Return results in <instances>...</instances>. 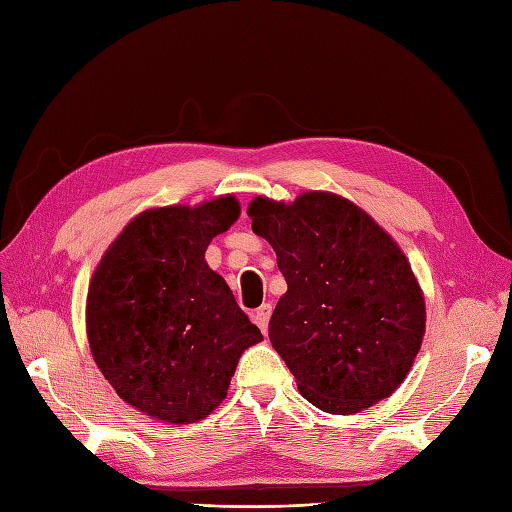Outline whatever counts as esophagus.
I'll return each instance as SVG.
<instances>
[{
    "label": "esophagus",
    "mask_w": 512,
    "mask_h": 512,
    "mask_svg": "<svg viewBox=\"0 0 512 512\" xmlns=\"http://www.w3.org/2000/svg\"><path fill=\"white\" fill-rule=\"evenodd\" d=\"M271 314H273V307H271L269 303H262V305L256 309V312H254V316H252V320L258 324V329H260L262 333H267Z\"/></svg>",
    "instance_id": "34e87169"
}]
</instances>
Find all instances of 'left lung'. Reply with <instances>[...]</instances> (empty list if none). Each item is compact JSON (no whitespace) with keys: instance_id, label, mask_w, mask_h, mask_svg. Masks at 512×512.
I'll list each match as a JSON object with an SVG mask.
<instances>
[{"instance_id":"1","label":"left lung","mask_w":512,"mask_h":512,"mask_svg":"<svg viewBox=\"0 0 512 512\" xmlns=\"http://www.w3.org/2000/svg\"><path fill=\"white\" fill-rule=\"evenodd\" d=\"M247 215L288 284L269 339L301 395L331 414L389 397L425 335L423 290L389 232L331 192H305L290 205L258 196Z\"/></svg>"}]
</instances>
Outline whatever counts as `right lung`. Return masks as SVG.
<instances>
[{
  "label": "right lung",
  "instance_id": "1",
  "mask_svg": "<svg viewBox=\"0 0 512 512\" xmlns=\"http://www.w3.org/2000/svg\"><path fill=\"white\" fill-rule=\"evenodd\" d=\"M235 196L147 209L104 252L87 292V339L117 395L162 423L222 404L243 350L262 333L205 250L237 222Z\"/></svg>",
  "mask_w": 512,
  "mask_h": 512
}]
</instances>
